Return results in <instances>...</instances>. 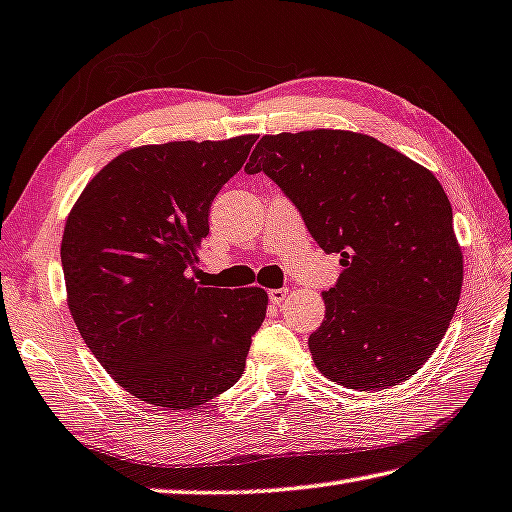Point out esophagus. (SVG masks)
<instances>
[{"label":"esophagus","mask_w":512,"mask_h":512,"mask_svg":"<svg viewBox=\"0 0 512 512\" xmlns=\"http://www.w3.org/2000/svg\"><path fill=\"white\" fill-rule=\"evenodd\" d=\"M267 297H270L272 304H281L288 297V288H272L270 293H267Z\"/></svg>","instance_id":"1"}]
</instances>
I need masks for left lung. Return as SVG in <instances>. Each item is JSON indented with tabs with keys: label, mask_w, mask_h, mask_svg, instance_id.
Returning a JSON list of instances; mask_svg holds the SVG:
<instances>
[{
	"label": "left lung",
	"mask_w": 512,
	"mask_h": 512,
	"mask_svg": "<svg viewBox=\"0 0 512 512\" xmlns=\"http://www.w3.org/2000/svg\"><path fill=\"white\" fill-rule=\"evenodd\" d=\"M247 174L270 176L343 272L309 336L318 371L357 391L410 380L442 341L462 288L451 201L432 171L350 130L265 135Z\"/></svg>",
	"instance_id": "obj_1"
}]
</instances>
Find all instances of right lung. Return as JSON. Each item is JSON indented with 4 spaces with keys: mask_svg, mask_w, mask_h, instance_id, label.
<instances>
[{
    "mask_svg": "<svg viewBox=\"0 0 512 512\" xmlns=\"http://www.w3.org/2000/svg\"><path fill=\"white\" fill-rule=\"evenodd\" d=\"M256 135L130 148L105 164L66 219L68 309L114 382L192 410L231 389L263 325V288H206L192 274L217 192Z\"/></svg>",
    "mask_w": 512,
    "mask_h": 512,
    "instance_id": "right-lung-1",
    "label": "right lung"
}]
</instances>
